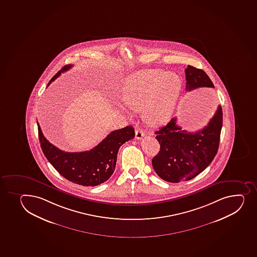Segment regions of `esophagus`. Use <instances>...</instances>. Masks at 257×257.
Here are the masks:
<instances>
[{"instance_id":"34e87169","label":"esophagus","mask_w":257,"mask_h":257,"mask_svg":"<svg viewBox=\"0 0 257 257\" xmlns=\"http://www.w3.org/2000/svg\"><path fill=\"white\" fill-rule=\"evenodd\" d=\"M144 136H145V133H144V132L142 129H137L136 130V138L138 140H141Z\"/></svg>"}]
</instances>
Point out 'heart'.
<instances>
[{
    "label": "heart",
    "mask_w": 257,
    "mask_h": 257,
    "mask_svg": "<svg viewBox=\"0 0 257 257\" xmlns=\"http://www.w3.org/2000/svg\"><path fill=\"white\" fill-rule=\"evenodd\" d=\"M180 91L181 81L175 72L146 70L128 80L123 98L129 108L142 110L148 124L157 126L165 124L172 116Z\"/></svg>",
    "instance_id": "1"
}]
</instances>
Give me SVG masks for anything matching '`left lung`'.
<instances>
[{
  "label": "left lung",
  "instance_id": "obj_1",
  "mask_svg": "<svg viewBox=\"0 0 257 257\" xmlns=\"http://www.w3.org/2000/svg\"><path fill=\"white\" fill-rule=\"evenodd\" d=\"M186 91L198 87H214L201 69L192 66L185 69ZM176 117L157 131L160 151L152 160L155 172L168 182L178 183L196 177L208 166L217 154L222 126V107L208 124L196 133H187L179 126Z\"/></svg>",
  "mask_w": 257,
  "mask_h": 257
}]
</instances>
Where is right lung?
Wrapping results in <instances>:
<instances>
[{
	"instance_id": "obj_1",
	"label": "right lung",
	"mask_w": 257,
	"mask_h": 257,
	"mask_svg": "<svg viewBox=\"0 0 257 257\" xmlns=\"http://www.w3.org/2000/svg\"><path fill=\"white\" fill-rule=\"evenodd\" d=\"M72 65L63 66L48 83L72 68ZM39 139L43 153L52 166L66 180L83 186H96L105 182L114 173L117 154L122 144L135 137L134 128L131 125L109 133L95 148L89 151L67 153L57 149L43 135L37 122Z\"/></svg>"
}]
</instances>
